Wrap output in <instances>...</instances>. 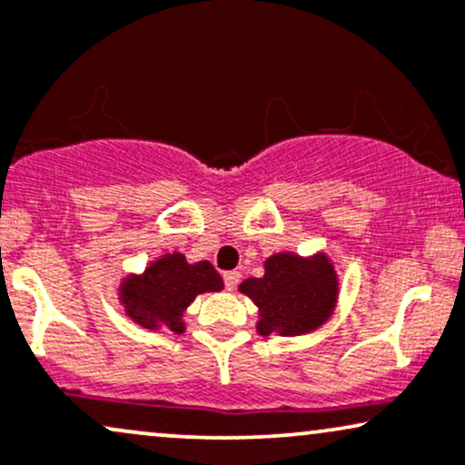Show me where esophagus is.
Returning a JSON list of instances; mask_svg holds the SVG:
<instances>
[{
    "mask_svg": "<svg viewBox=\"0 0 465 465\" xmlns=\"http://www.w3.org/2000/svg\"><path fill=\"white\" fill-rule=\"evenodd\" d=\"M240 276H242V274H240L238 270H229V272L223 274V281H225V287L229 292L236 290L238 283H240Z\"/></svg>",
    "mask_w": 465,
    "mask_h": 465,
    "instance_id": "esophagus-1",
    "label": "esophagus"
}]
</instances>
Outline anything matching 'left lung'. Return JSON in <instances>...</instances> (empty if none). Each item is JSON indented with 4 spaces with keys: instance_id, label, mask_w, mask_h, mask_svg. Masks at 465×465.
I'll return each instance as SVG.
<instances>
[{
    "instance_id": "8db88e82",
    "label": "left lung",
    "mask_w": 465,
    "mask_h": 465,
    "mask_svg": "<svg viewBox=\"0 0 465 465\" xmlns=\"http://www.w3.org/2000/svg\"><path fill=\"white\" fill-rule=\"evenodd\" d=\"M260 279L240 283L260 309L257 332L262 337L279 332L296 337L320 328L332 315L339 296V279L324 252L311 257L274 252L263 263Z\"/></svg>"
}]
</instances>
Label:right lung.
<instances>
[{"label": "right lung", "mask_w": 465, "mask_h": 465, "mask_svg": "<svg viewBox=\"0 0 465 465\" xmlns=\"http://www.w3.org/2000/svg\"><path fill=\"white\" fill-rule=\"evenodd\" d=\"M223 279L210 262L189 263L182 252H167L143 274L126 276L120 302L126 315L148 331L184 332V311L203 292H221Z\"/></svg>", "instance_id": "obj_1"}]
</instances>
